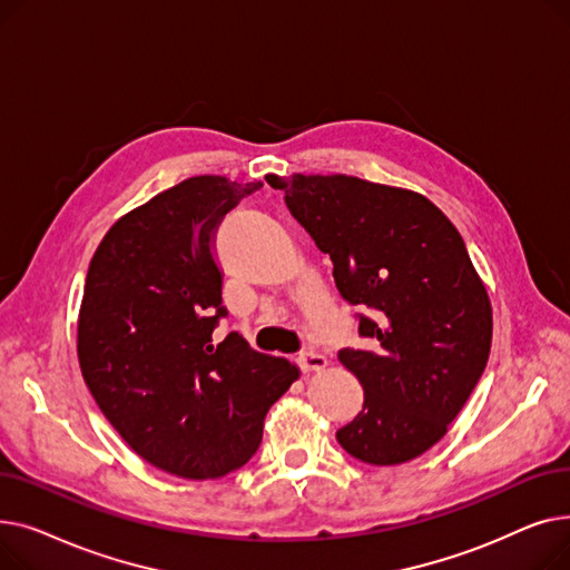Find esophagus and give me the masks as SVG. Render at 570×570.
I'll list each match as a JSON object with an SVG mask.
<instances>
[{
  "instance_id": "obj_1",
  "label": "esophagus",
  "mask_w": 570,
  "mask_h": 570,
  "mask_svg": "<svg viewBox=\"0 0 570 570\" xmlns=\"http://www.w3.org/2000/svg\"><path fill=\"white\" fill-rule=\"evenodd\" d=\"M297 365H301L303 372H318V370H325L327 365V357L321 355V353H314V351H307V353H301L297 355Z\"/></svg>"
}]
</instances>
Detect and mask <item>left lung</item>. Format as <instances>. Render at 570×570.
Segmentation results:
<instances>
[{"instance_id": "left-lung-1", "label": "left lung", "mask_w": 570, "mask_h": 570, "mask_svg": "<svg viewBox=\"0 0 570 570\" xmlns=\"http://www.w3.org/2000/svg\"><path fill=\"white\" fill-rule=\"evenodd\" d=\"M331 256L367 348L340 363L365 391L363 411L337 430L355 460L391 466L443 439L483 376L492 305L464 239L425 196L351 175H265Z\"/></svg>"}]
</instances>
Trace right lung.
<instances>
[{
  "label": "right lung",
  "instance_id": "add662e5",
  "mask_svg": "<svg viewBox=\"0 0 570 570\" xmlns=\"http://www.w3.org/2000/svg\"><path fill=\"white\" fill-rule=\"evenodd\" d=\"M263 183L198 175L117 219L87 269L78 316L82 379L108 423L153 466L207 481L243 466L263 421L301 376L228 316L215 233Z\"/></svg>",
  "mask_w": 570,
  "mask_h": 570
}]
</instances>
